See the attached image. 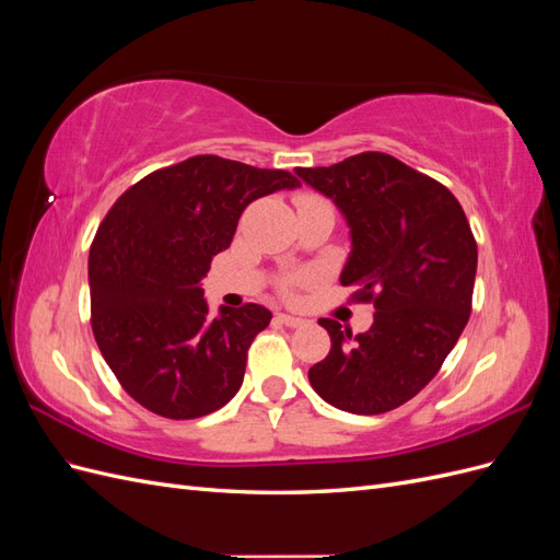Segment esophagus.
<instances>
[{
    "instance_id": "1",
    "label": "esophagus",
    "mask_w": 560,
    "mask_h": 560,
    "mask_svg": "<svg viewBox=\"0 0 560 560\" xmlns=\"http://www.w3.org/2000/svg\"><path fill=\"white\" fill-rule=\"evenodd\" d=\"M276 319L280 322V325L290 327V329H296V327H303V325H306V319L294 317V315H287V313H278V315H276Z\"/></svg>"
}]
</instances>
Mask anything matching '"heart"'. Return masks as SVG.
Returning a JSON list of instances; mask_svg holds the SVG:
<instances>
[{"label": "heart", "instance_id": "1", "mask_svg": "<svg viewBox=\"0 0 560 560\" xmlns=\"http://www.w3.org/2000/svg\"><path fill=\"white\" fill-rule=\"evenodd\" d=\"M308 282V273H292V276H284L282 280H280V292L284 294V296H294V292L299 290L301 284H306Z\"/></svg>", "mask_w": 560, "mask_h": 560}]
</instances>
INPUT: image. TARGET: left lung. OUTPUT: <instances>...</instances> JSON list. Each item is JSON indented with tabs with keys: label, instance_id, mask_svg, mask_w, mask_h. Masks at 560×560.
Wrapping results in <instances>:
<instances>
[{
	"label": "left lung",
	"instance_id": "left-lung-1",
	"mask_svg": "<svg viewBox=\"0 0 560 560\" xmlns=\"http://www.w3.org/2000/svg\"><path fill=\"white\" fill-rule=\"evenodd\" d=\"M296 175L346 214L352 252L341 284L376 308L358 336L319 319L331 350L308 381L341 411H393L436 376L469 319L477 241L465 210L442 182L383 151Z\"/></svg>",
	"mask_w": 560,
	"mask_h": 560
}]
</instances>
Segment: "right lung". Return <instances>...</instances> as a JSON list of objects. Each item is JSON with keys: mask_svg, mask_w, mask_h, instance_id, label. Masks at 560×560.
Instances as JSON below:
<instances>
[{"mask_svg": "<svg viewBox=\"0 0 560 560\" xmlns=\"http://www.w3.org/2000/svg\"><path fill=\"white\" fill-rule=\"evenodd\" d=\"M299 179L212 154L161 167L116 198L89 254L91 327L116 381L147 411L191 420L238 393L259 303L210 317L200 280L252 200Z\"/></svg>", "mask_w": 560, "mask_h": 560, "instance_id": "right-lung-1", "label": "right lung"}]
</instances>
